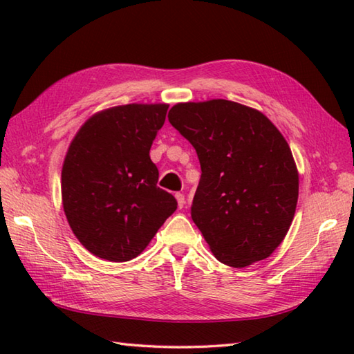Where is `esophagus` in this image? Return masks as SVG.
<instances>
[{
  "label": "esophagus",
  "instance_id": "obj_1",
  "mask_svg": "<svg viewBox=\"0 0 354 354\" xmlns=\"http://www.w3.org/2000/svg\"><path fill=\"white\" fill-rule=\"evenodd\" d=\"M175 198H176V202H178V208H183V207H184V204H185V198H184V194H183V193H176V194H175Z\"/></svg>",
  "mask_w": 354,
  "mask_h": 354
}]
</instances>
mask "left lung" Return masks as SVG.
<instances>
[{"label": "left lung", "mask_w": 354, "mask_h": 354, "mask_svg": "<svg viewBox=\"0 0 354 354\" xmlns=\"http://www.w3.org/2000/svg\"><path fill=\"white\" fill-rule=\"evenodd\" d=\"M169 122L196 149L192 219L214 257L232 268L268 259L298 202V169L281 132L263 112L225 99L176 103Z\"/></svg>", "instance_id": "8db88e82"}]
</instances>
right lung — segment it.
Wrapping results in <instances>:
<instances>
[{"label":"right lung","mask_w":354,"mask_h":354,"mask_svg":"<svg viewBox=\"0 0 354 354\" xmlns=\"http://www.w3.org/2000/svg\"><path fill=\"white\" fill-rule=\"evenodd\" d=\"M167 109V103H131L99 111L70 142L61 176L64 213L95 257L135 259L176 209V199L156 185L149 155Z\"/></svg>","instance_id":"right-lung-1"}]
</instances>
